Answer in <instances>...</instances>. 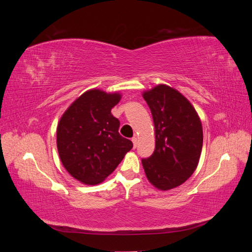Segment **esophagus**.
<instances>
[{
    "label": "esophagus",
    "instance_id": "obj_1",
    "mask_svg": "<svg viewBox=\"0 0 252 252\" xmlns=\"http://www.w3.org/2000/svg\"><path fill=\"white\" fill-rule=\"evenodd\" d=\"M131 141H132V143H133V148H135V147H136V144H138V139H136L135 136H134V138L131 139Z\"/></svg>",
    "mask_w": 252,
    "mask_h": 252
}]
</instances>
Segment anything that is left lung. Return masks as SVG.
<instances>
[{"label": "left lung", "mask_w": 252, "mask_h": 252, "mask_svg": "<svg viewBox=\"0 0 252 252\" xmlns=\"http://www.w3.org/2000/svg\"><path fill=\"white\" fill-rule=\"evenodd\" d=\"M155 124L156 148L142 165L156 188L170 190L191 177L200 161L203 127L196 110L180 91L158 84L143 93Z\"/></svg>", "instance_id": "1"}]
</instances>
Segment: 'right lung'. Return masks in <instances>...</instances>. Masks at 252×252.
I'll return each mask as SVG.
<instances>
[{"label":"right lung","instance_id":"right-lung-1","mask_svg":"<svg viewBox=\"0 0 252 252\" xmlns=\"http://www.w3.org/2000/svg\"><path fill=\"white\" fill-rule=\"evenodd\" d=\"M121 98L117 91L89 89L59 121L57 147L61 162L83 184H100L133 146L130 140L120 135V121L111 113Z\"/></svg>","mask_w":252,"mask_h":252}]
</instances>
